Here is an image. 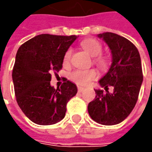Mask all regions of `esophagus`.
<instances>
[{
	"mask_svg": "<svg viewBox=\"0 0 152 152\" xmlns=\"http://www.w3.org/2000/svg\"><path fill=\"white\" fill-rule=\"evenodd\" d=\"M85 90V88L84 87H81V86H78V91L79 92H82V91Z\"/></svg>",
	"mask_w": 152,
	"mask_h": 152,
	"instance_id": "obj_1",
	"label": "esophagus"
}]
</instances>
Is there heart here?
<instances>
[{"label":"heart","mask_w":152,"mask_h":152,"mask_svg":"<svg viewBox=\"0 0 152 152\" xmlns=\"http://www.w3.org/2000/svg\"><path fill=\"white\" fill-rule=\"evenodd\" d=\"M81 46L91 56L94 57V63L102 69H107L109 66V60L105 56L101 55L102 52V45L96 39H87L81 42ZM72 55V49L68 48L63 56V64L68 65ZM96 69H77L70 74V79L79 85H87L92 80L97 78Z\"/></svg>","instance_id":"b5f03b06"}]
</instances>
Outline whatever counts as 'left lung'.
I'll list each match as a JSON object with an SVG mask.
<instances>
[{
	"instance_id": "8db88e82",
	"label": "left lung",
	"mask_w": 152,
	"mask_h": 152,
	"mask_svg": "<svg viewBox=\"0 0 152 152\" xmlns=\"http://www.w3.org/2000/svg\"><path fill=\"white\" fill-rule=\"evenodd\" d=\"M108 45L113 62L107 73L99 81L107 93L95 90L96 97L88 105L91 118L103 125H114L130 114L137 102L143 81L141 61L136 46L123 36L111 32L98 34ZM114 87L109 93L108 86Z\"/></svg>"
}]
</instances>
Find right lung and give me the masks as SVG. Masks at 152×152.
I'll return each mask as SVG.
<instances>
[{"mask_svg": "<svg viewBox=\"0 0 152 152\" xmlns=\"http://www.w3.org/2000/svg\"><path fill=\"white\" fill-rule=\"evenodd\" d=\"M77 39L39 34L18 48L12 69L16 101L33 123L50 125L60 122L66 114L67 103L77 94V86L65 79L60 88L50 86L51 73L62 67L63 56Z\"/></svg>", "mask_w": 152, "mask_h": 152, "instance_id": "1", "label": "right lung"}]
</instances>
